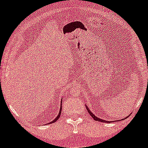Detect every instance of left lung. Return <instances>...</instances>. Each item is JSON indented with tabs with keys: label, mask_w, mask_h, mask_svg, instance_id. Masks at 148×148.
I'll use <instances>...</instances> for the list:
<instances>
[{
	"label": "left lung",
	"mask_w": 148,
	"mask_h": 148,
	"mask_svg": "<svg viewBox=\"0 0 148 148\" xmlns=\"http://www.w3.org/2000/svg\"><path fill=\"white\" fill-rule=\"evenodd\" d=\"M86 108H87V110H88V112H89V114H90V115H91V116L92 117L93 119H94L95 121H100V122H103V123H111L112 122V121H105V120H103V119H99V118H98V117L97 116H95V115L93 114V113L91 112V111L90 110V109H88V107L86 106ZM127 116H126L125 117V118H124V119H121V120H117L116 121H122V120H124V119H127Z\"/></svg>",
	"instance_id": "left-lung-1"
}]
</instances>
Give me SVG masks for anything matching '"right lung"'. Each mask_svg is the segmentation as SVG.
Segmentation results:
<instances>
[{"label": "right lung", "instance_id": "add662e5", "mask_svg": "<svg viewBox=\"0 0 148 148\" xmlns=\"http://www.w3.org/2000/svg\"><path fill=\"white\" fill-rule=\"evenodd\" d=\"M61 103H62V101H61ZM61 110H62V106H60V110H59V112H58V116H56V118L54 119V120H53L52 121H51V122H50V123H48V124H51V123H55L56 121L58 120V119H59V117H60V114H61Z\"/></svg>", "mask_w": 148, "mask_h": 148}]
</instances>
